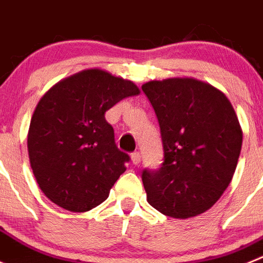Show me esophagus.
<instances>
[{"label":"esophagus","instance_id":"obj_1","mask_svg":"<svg viewBox=\"0 0 263 263\" xmlns=\"http://www.w3.org/2000/svg\"><path fill=\"white\" fill-rule=\"evenodd\" d=\"M131 160H132V164L134 165H139L141 161V156L139 152H134L131 155Z\"/></svg>","mask_w":263,"mask_h":263}]
</instances>
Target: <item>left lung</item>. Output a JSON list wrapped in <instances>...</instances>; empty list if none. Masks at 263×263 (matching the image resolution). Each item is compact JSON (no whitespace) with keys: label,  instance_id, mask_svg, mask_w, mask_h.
<instances>
[{"label":"left lung","instance_id":"left-lung-1","mask_svg":"<svg viewBox=\"0 0 263 263\" xmlns=\"http://www.w3.org/2000/svg\"><path fill=\"white\" fill-rule=\"evenodd\" d=\"M160 124L164 162L144 169L146 200L176 219L198 216L223 195L235 174L242 131L229 99L195 79L141 86Z\"/></svg>","mask_w":263,"mask_h":263}]
</instances>
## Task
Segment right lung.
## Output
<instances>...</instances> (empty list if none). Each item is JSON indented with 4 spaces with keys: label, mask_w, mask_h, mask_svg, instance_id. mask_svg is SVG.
<instances>
[{
    "label": "right lung",
    "mask_w": 263,
    "mask_h": 263,
    "mask_svg": "<svg viewBox=\"0 0 263 263\" xmlns=\"http://www.w3.org/2000/svg\"><path fill=\"white\" fill-rule=\"evenodd\" d=\"M139 87L102 69L61 80L37 103L27 149L40 190L51 202L85 212L108 198L129 161L115 144L105 112Z\"/></svg>",
    "instance_id": "1"
}]
</instances>
